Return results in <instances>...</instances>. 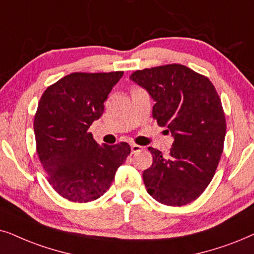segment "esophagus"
Returning <instances> with one entry per match:
<instances>
[{
    "mask_svg": "<svg viewBox=\"0 0 254 254\" xmlns=\"http://www.w3.org/2000/svg\"><path fill=\"white\" fill-rule=\"evenodd\" d=\"M141 150H143V146H140V145H136V144L131 145V153L132 154L137 153V152H140Z\"/></svg>",
    "mask_w": 254,
    "mask_h": 254,
    "instance_id": "esophagus-1",
    "label": "esophagus"
}]
</instances>
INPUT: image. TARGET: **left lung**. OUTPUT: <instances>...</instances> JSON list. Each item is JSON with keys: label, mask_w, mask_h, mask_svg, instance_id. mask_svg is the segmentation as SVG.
<instances>
[{"label": "left lung", "mask_w": 254, "mask_h": 254, "mask_svg": "<svg viewBox=\"0 0 254 254\" xmlns=\"http://www.w3.org/2000/svg\"><path fill=\"white\" fill-rule=\"evenodd\" d=\"M130 79L150 94L153 118L174 138L167 158L148 147L153 162L143 173L147 192L172 207L190 203L210 184L224 145L225 116L214 84L179 64L136 70Z\"/></svg>", "instance_id": "1"}]
</instances>
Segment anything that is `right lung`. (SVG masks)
Instances as JSON below:
<instances>
[{
  "label": "right lung",
  "instance_id": "1",
  "mask_svg": "<svg viewBox=\"0 0 254 254\" xmlns=\"http://www.w3.org/2000/svg\"><path fill=\"white\" fill-rule=\"evenodd\" d=\"M123 72L72 73L44 92L37 109V153L54 190L72 202H89L109 189L131 148L100 146L88 129Z\"/></svg>",
  "mask_w": 254,
  "mask_h": 254
}]
</instances>
